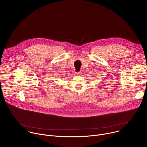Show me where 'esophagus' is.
Returning a JSON list of instances; mask_svg holds the SVG:
<instances>
[{
  "instance_id": "1",
  "label": "esophagus",
  "mask_w": 147,
  "mask_h": 147,
  "mask_svg": "<svg viewBox=\"0 0 147 147\" xmlns=\"http://www.w3.org/2000/svg\"><path fill=\"white\" fill-rule=\"evenodd\" d=\"M76 76H80L81 74V71H79V72H76Z\"/></svg>"
}]
</instances>
